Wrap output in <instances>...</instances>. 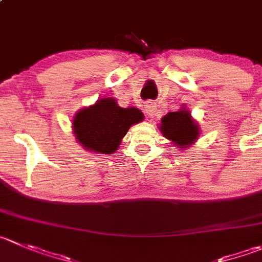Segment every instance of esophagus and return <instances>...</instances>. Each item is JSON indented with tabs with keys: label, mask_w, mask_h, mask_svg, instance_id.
Instances as JSON below:
<instances>
[{
	"label": "esophagus",
	"mask_w": 262,
	"mask_h": 262,
	"mask_svg": "<svg viewBox=\"0 0 262 262\" xmlns=\"http://www.w3.org/2000/svg\"><path fill=\"white\" fill-rule=\"evenodd\" d=\"M144 111H146V114L149 118H154V116H156V105H155L154 102H147L146 105H144Z\"/></svg>",
	"instance_id": "34e87169"
}]
</instances>
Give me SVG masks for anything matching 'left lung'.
<instances>
[{
    "instance_id": "left-lung-1",
    "label": "left lung",
    "mask_w": 262,
    "mask_h": 262,
    "mask_svg": "<svg viewBox=\"0 0 262 262\" xmlns=\"http://www.w3.org/2000/svg\"><path fill=\"white\" fill-rule=\"evenodd\" d=\"M159 129L165 138L169 139L174 146L179 147L182 151L193 146L201 134L200 125L184 106L180 110L167 113L162 116Z\"/></svg>"
}]
</instances>
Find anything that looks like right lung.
I'll return each instance as SVG.
<instances>
[{"mask_svg":"<svg viewBox=\"0 0 262 262\" xmlns=\"http://www.w3.org/2000/svg\"><path fill=\"white\" fill-rule=\"evenodd\" d=\"M144 115L137 107H120L113 97H103L73 116L72 130L78 143L95 154L111 155L119 148L121 139Z\"/></svg>","mask_w":262,"mask_h":262,"instance_id":"right-lung-1","label":"right lung"}]
</instances>
